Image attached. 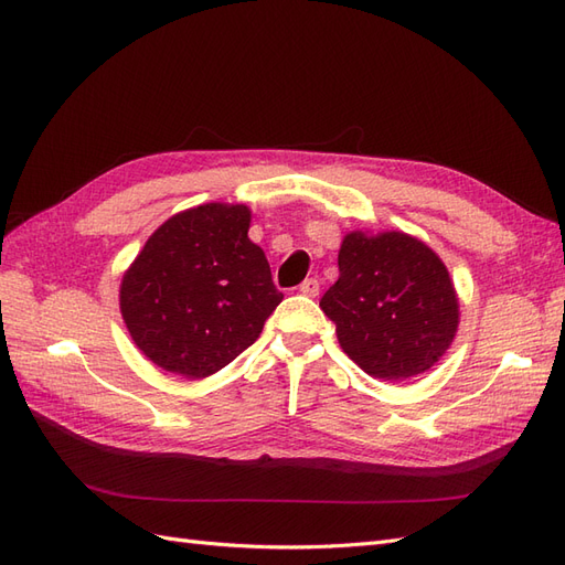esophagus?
Instances as JSON below:
<instances>
[{"instance_id":"esophagus-1","label":"esophagus","mask_w":565,"mask_h":565,"mask_svg":"<svg viewBox=\"0 0 565 565\" xmlns=\"http://www.w3.org/2000/svg\"><path fill=\"white\" fill-rule=\"evenodd\" d=\"M299 292L306 295V297H318L320 292V282L316 278H306L301 285H299Z\"/></svg>"}]
</instances>
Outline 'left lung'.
<instances>
[{
  "mask_svg": "<svg viewBox=\"0 0 565 565\" xmlns=\"http://www.w3.org/2000/svg\"><path fill=\"white\" fill-rule=\"evenodd\" d=\"M320 309L339 347L370 377L403 382L434 367L452 344L459 301L438 254L401 231H353L339 249V280Z\"/></svg>",
  "mask_w": 565,
  "mask_h": 565,
  "instance_id": "1",
  "label": "left lung"
}]
</instances>
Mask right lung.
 Listing matches in <instances>:
<instances>
[{
  "label": "right lung",
  "instance_id": "obj_1",
  "mask_svg": "<svg viewBox=\"0 0 565 565\" xmlns=\"http://www.w3.org/2000/svg\"><path fill=\"white\" fill-rule=\"evenodd\" d=\"M245 204L207 202L167 218L119 285L134 344L158 367L202 380L259 339L282 301Z\"/></svg>",
  "mask_w": 565,
  "mask_h": 565
}]
</instances>
